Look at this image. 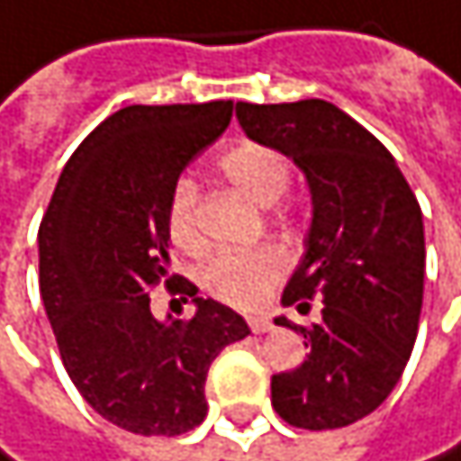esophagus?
Wrapping results in <instances>:
<instances>
[{
	"instance_id": "esophagus-1",
	"label": "esophagus",
	"mask_w": 461,
	"mask_h": 461,
	"mask_svg": "<svg viewBox=\"0 0 461 461\" xmlns=\"http://www.w3.org/2000/svg\"><path fill=\"white\" fill-rule=\"evenodd\" d=\"M249 324H251V330H254L257 335H265V332H270V330H273V324H270V319H267V316H251V319H249Z\"/></svg>"
}]
</instances>
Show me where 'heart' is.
Wrapping results in <instances>:
<instances>
[{
  "instance_id": "b5f03b06",
  "label": "heart",
  "mask_w": 461,
  "mask_h": 461,
  "mask_svg": "<svg viewBox=\"0 0 461 461\" xmlns=\"http://www.w3.org/2000/svg\"><path fill=\"white\" fill-rule=\"evenodd\" d=\"M221 175L232 183L254 204H276L289 188V164L281 153L259 142H243L229 150L218 161ZM199 191L191 180H180L172 188L167 204V235L172 246L188 257H196L207 249V240L199 226ZM286 273V257L273 249L251 251H226L212 257L202 273V289L232 308H257L267 300L273 286Z\"/></svg>"
}]
</instances>
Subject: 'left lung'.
Returning a JSON list of instances; mask_svg holds the SVG:
<instances>
[{
    "mask_svg": "<svg viewBox=\"0 0 461 461\" xmlns=\"http://www.w3.org/2000/svg\"><path fill=\"white\" fill-rule=\"evenodd\" d=\"M238 121L249 140L297 164L313 207L281 303L321 297V321L305 330L276 319L311 354L273 375V408L300 429L348 427L392 394L416 343L427 265L421 207L394 156L332 102H238Z\"/></svg>",
    "mask_w": 461,
    "mask_h": 461,
    "instance_id": "obj_1",
    "label": "left lung"
}]
</instances>
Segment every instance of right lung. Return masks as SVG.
Masks as SVG:
<instances>
[{"instance_id":"obj_1","label":"right lung","mask_w":461,"mask_h":461,"mask_svg":"<svg viewBox=\"0 0 461 461\" xmlns=\"http://www.w3.org/2000/svg\"><path fill=\"white\" fill-rule=\"evenodd\" d=\"M232 121V102L131 104L69 156L40 223V294L80 397L134 435L175 438L207 416L204 378L246 319L169 270L167 204L180 172ZM176 285L188 322L149 313L147 292Z\"/></svg>"}]
</instances>
